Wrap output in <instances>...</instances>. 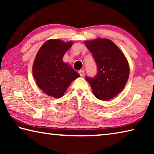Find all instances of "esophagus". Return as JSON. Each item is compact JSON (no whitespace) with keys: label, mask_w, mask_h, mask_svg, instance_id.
<instances>
[{"label":"esophagus","mask_w":154,"mask_h":154,"mask_svg":"<svg viewBox=\"0 0 154 154\" xmlns=\"http://www.w3.org/2000/svg\"><path fill=\"white\" fill-rule=\"evenodd\" d=\"M79 74L81 75V76L83 77V75H84V71H82V70H81V71H79Z\"/></svg>","instance_id":"esophagus-1"}]
</instances>
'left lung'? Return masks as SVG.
I'll return each instance as SVG.
<instances>
[{
	"mask_svg": "<svg viewBox=\"0 0 154 154\" xmlns=\"http://www.w3.org/2000/svg\"><path fill=\"white\" fill-rule=\"evenodd\" d=\"M85 46L97 64L94 77H86L94 94L101 100L113 98L124 89L129 77V64L124 54L113 41L98 38L87 41Z\"/></svg>",
	"mask_w": 154,
	"mask_h": 154,
	"instance_id": "8db88e82",
	"label": "left lung"
}]
</instances>
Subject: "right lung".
Segmentation results:
<instances>
[{
  "instance_id": "add662e5",
  "label": "right lung",
  "mask_w": 154,
  "mask_h": 154,
  "mask_svg": "<svg viewBox=\"0 0 154 154\" xmlns=\"http://www.w3.org/2000/svg\"><path fill=\"white\" fill-rule=\"evenodd\" d=\"M72 41L49 39L41 47L32 65V74L38 88L47 95L60 98L79 75L62 58Z\"/></svg>"
}]
</instances>
